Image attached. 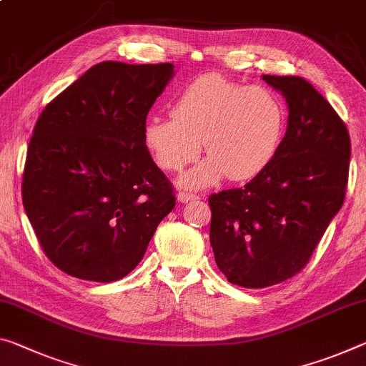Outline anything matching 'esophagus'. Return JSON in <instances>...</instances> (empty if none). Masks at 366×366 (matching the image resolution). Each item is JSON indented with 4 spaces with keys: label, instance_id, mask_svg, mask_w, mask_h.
Instances as JSON below:
<instances>
[{
    "label": "esophagus",
    "instance_id": "1",
    "mask_svg": "<svg viewBox=\"0 0 366 366\" xmlns=\"http://www.w3.org/2000/svg\"><path fill=\"white\" fill-rule=\"evenodd\" d=\"M177 200L181 202V204H189V202H192V200H199V195L190 194V192H179Z\"/></svg>",
    "mask_w": 366,
    "mask_h": 366
}]
</instances>
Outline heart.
I'll return each instance as SVG.
<instances>
[{
	"label": "heart",
	"instance_id": "b5f03b06",
	"mask_svg": "<svg viewBox=\"0 0 366 366\" xmlns=\"http://www.w3.org/2000/svg\"><path fill=\"white\" fill-rule=\"evenodd\" d=\"M287 109L265 86H244L219 74L189 84L172 106V115L149 117L143 144L166 171H177L199 156L204 161L179 176V184L202 189L224 176L246 181L262 172L280 149Z\"/></svg>",
	"mask_w": 366,
	"mask_h": 366
}]
</instances>
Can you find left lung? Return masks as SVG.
Here are the masks:
<instances>
[{"mask_svg":"<svg viewBox=\"0 0 366 366\" xmlns=\"http://www.w3.org/2000/svg\"><path fill=\"white\" fill-rule=\"evenodd\" d=\"M262 79L285 97L288 124L274 161L244 187L208 199L210 244L229 283L265 288L308 264L340 210L350 137L332 106L300 76Z\"/></svg>","mask_w":366,"mask_h":366,"instance_id":"left-lung-1","label":"left lung"}]
</instances>
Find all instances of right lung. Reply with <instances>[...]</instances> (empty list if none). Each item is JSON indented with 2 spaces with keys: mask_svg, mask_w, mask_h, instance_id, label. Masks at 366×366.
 Returning <instances> with one entry per match:
<instances>
[{
  "mask_svg": "<svg viewBox=\"0 0 366 366\" xmlns=\"http://www.w3.org/2000/svg\"><path fill=\"white\" fill-rule=\"evenodd\" d=\"M172 63L102 61L47 104L34 127L22 204L44 252L65 274L115 282L143 259L176 205L143 144Z\"/></svg>",
  "mask_w": 366,
  "mask_h": 366,
  "instance_id": "add662e5",
  "label": "right lung"
}]
</instances>
